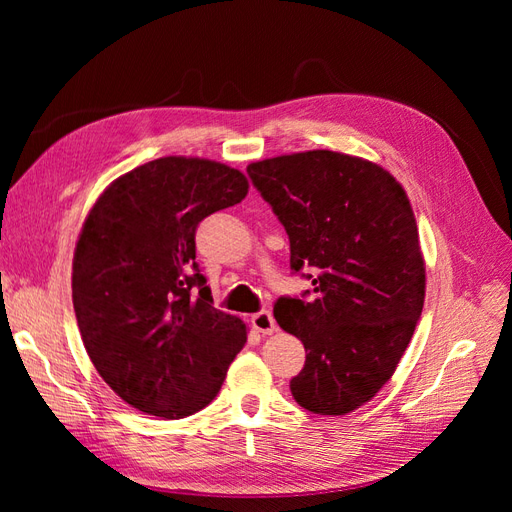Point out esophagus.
<instances>
[{
    "label": "esophagus",
    "mask_w": 512,
    "mask_h": 512,
    "mask_svg": "<svg viewBox=\"0 0 512 512\" xmlns=\"http://www.w3.org/2000/svg\"><path fill=\"white\" fill-rule=\"evenodd\" d=\"M252 327L262 335H271V333H275L277 324H275V318L269 309H262V312L252 316Z\"/></svg>",
    "instance_id": "obj_1"
}]
</instances>
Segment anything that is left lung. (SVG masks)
<instances>
[{"label":"left lung","mask_w":512,"mask_h":512,"mask_svg":"<svg viewBox=\"0 0 512 512\" xmlns=\"http://www.w3.org/2000/svg\"><path fill=\"white\" fill-rule=\"evenodd\" d=\"M290 239V269L314 290L273 314L305 346L290 380L314 414H348L389 382L425 303V262L410 200L374 162L316 149L247 166Z\"/></svg>","instance_id":"1"}]
</instances>
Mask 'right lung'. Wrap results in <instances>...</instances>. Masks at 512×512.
Returning <instances> with one entry per match:
<instances>
[{
    "label": "right lung",
    "mask_w": 512,
    "mask_h": 512,
    "mask_svg": "<svg viewBox=\"0 0 512 512\" xmlns=\"http://www.w3.org/2000/svg\"><path fill=\"white\" fill-rule=\"evenodd\" d=\"M247 188L237 168L168 156L115 179L91 207L72 262L74 314L91 363L132 408L203 410L245 346V324L213 307L194 237Z\"/></svg>",
    "instance_id": "obj_1"
}]
</instances>
